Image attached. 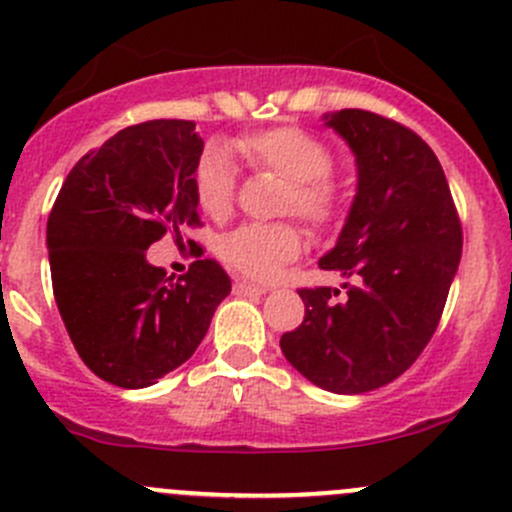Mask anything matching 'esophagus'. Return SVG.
I'll use <instances>...</instances> for the list:
<instances>
[{
    "instance_id": "34e87169",
    "label": "esophagus",
    "mask_w": 512,
    "mask_h": 512,
    "mask_svg": "<svg viewBox=\"0 0 512 512\" xmlns=\"http://www.w3.org/2000/svg\"><path fill=\"white\" fill-rule=\"evenodd\" d=\"M235 289L240 294H265L267 292V287L255 285V282H250V280H237L235 282Z\"/></svg>"
}]
</instances>
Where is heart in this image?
Segmentation results:
<instances>
[{"label":"heart","mask_w":512,"mask_h":512,"mask_svg":"<svg viewBox=\"0 0 512 512\" xmlns=\"http://www.w3.org/2000/svg\"><path fill=\"white\" fill-rule=\"evenodd\" d=\"M242 158L260 170L287 180L285 210L307 223L322 225L337 210V195L327 175L332 173V151L302 128L280 126L250 133L237 141ZM198 205L208 215H225L235 195V165L220 146L205 148L193 175ZM302 237L287 223H252L232 230L220 242V255L235 270L257 280H272L289 260L299 255Z\"/></svg>","instance_id":"b5f03b06"}]
</instances>
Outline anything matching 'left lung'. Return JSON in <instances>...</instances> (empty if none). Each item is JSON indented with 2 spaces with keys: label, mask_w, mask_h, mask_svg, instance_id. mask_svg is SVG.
Wrapping results in <instances>:
<instances>
[{
  "label": "left lung",
  "mask_w": 512,
  "mask_h": 512,
  "mask_svg": "<svg viewBox=\"0 0 512 512\" xmlns=\"http://www.w3.org/2000/svg\"><path fill=\"white\" fill-rule=\"evenodd\" d=\"M356 160V195L319 260L339 289H299L304 322L282 354L332 394H366L404 374L433 337L458 272L463 232L436 153L401 123L361 108L324 113Z\"/></svg>",
  "instance_id": "1"
}]
</instances>
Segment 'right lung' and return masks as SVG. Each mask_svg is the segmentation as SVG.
Returning a JSON list of instances; mask_svg holds the SVG:
<instances>
[{"mask_svg": "<svg viewBox=\"0 0 512 512\" xmlns=\"http://www.w3.org/2000/svg\"><path fill=\"white\" fill-rule=\"evenodd\" d=\"M193 121L158 118L118 131L66 175L46 223L56 307L84 364L121 389H146L190 359L230 294L215 260L178 282L146 250L198 225Z\"/></svg>", "mask_w": 512, "mask_h": 512, "instance_id": "right-lung-1", "label": "right lung"}]
</instances>
